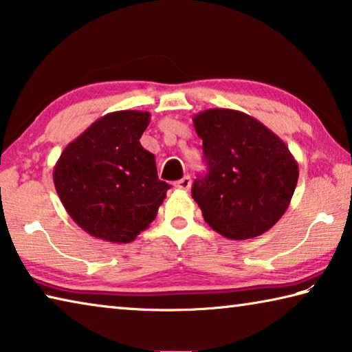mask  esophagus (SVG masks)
I'll return each instance as SVG.
<instances>
[{"label": "esophagus", "instance_id": "esophagus-1", "mask_svg": "<svg viewBox=\"0 0 352 352\" xmlns=\"http://www.w3.org/2000/svg\"><path fill=\"white\" fill-rule=\"evenodd\" d=\"M175 188L177 189H180V190H189V188H190V177H183L182 180H178V182H175Z\"/></svg>", "mask_w": 352, "mask_h": 352}]
</instances>
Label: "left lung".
I'll use <instances>...</instances> for the list:
<instances>
[{"label":"left lung","instance_id":"obj_1","mask_svg":"<svg viewBox=\"0 0 352 352\" xmlns=\"http://www.w3.org/2000/svg\"><path fill=\"white\" fill-rule=\"evenodd\" d=\"M206 175L192 184L205 222L226 239L264 234L289 208L298 163L285 142L247 113L208 109L194 116Z\"/></svg>","mask_w":352,"mask_h":352}]
</instances>
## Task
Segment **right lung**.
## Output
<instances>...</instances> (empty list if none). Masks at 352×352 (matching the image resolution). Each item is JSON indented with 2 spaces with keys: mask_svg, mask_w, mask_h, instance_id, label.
Wrapping results in <instances>:
<instances>
[{
  "mask_svg": "<svg viewBox=\"0 0 352 352\" xmlns=\"http://www.w3.org/2000/svg\"><path fill=\"white\" fill-rule=\"evenodd\" d=\"M151 113H107L63 148L52 172L69 217L83 231L129 243L152 223L169 184L157 174L153 153L140 138Z\"/></svg>",
  "mask_w": 352,
  "mask_h": 352,
  "instance_id": "right-lung-1",
  "label": "right lung"
}]
</instances>
